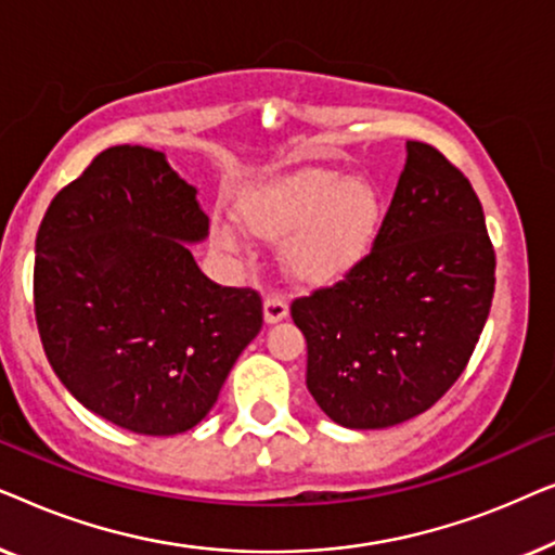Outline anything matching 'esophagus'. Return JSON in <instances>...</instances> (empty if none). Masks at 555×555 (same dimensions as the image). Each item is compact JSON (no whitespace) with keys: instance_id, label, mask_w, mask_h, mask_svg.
<instances>
[{"instance_id":"esophagus-1","label":"esophagus","mask_w":555,"mask_h":555,"mask_svg":"<svg viewBox=\"0 0 555 555\" xmlns=\"http://www.w3.org/2000/svg\"><path fill=\"white\" fill-rule=\"evenodd\" d=\"M264 323L268 325H275L280 321H285L287 318V300L285 298H278V295H270V298H264Z\"/></svg>"}]
</instances>
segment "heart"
<instances>
[{
    "label": "heart",
    "instance_id": "heart-1",
    "mask_svg": "<svg viewBox=\"0 0 555 555\" xmlns=\"http://www.w3.org/2000/svg\"><path fill=\"white\" fill-rule=\"evenodd\" d=\"M237 215L255 237L285 240L280 257L298 283L331 285L369 257L382 227V194L366 177L306 166L249 186ZM215 237L227 253L245 249V234L232 222H219Z\"/></svg>",
    "mask_w": 555,
    "mask_h": 555
}]
</instances>
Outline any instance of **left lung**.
Segmentation results:
<instances>
[{
	"mask_svg": "<svg viewBox=\"0 0 555 555\" xmlns=\"http://www.w3.org/2000/svg\"><path fill=\"white\" fill-rule=\"evenodd\" d=\"M495 291L482 204L437 149L406 143L374 249L325 291L293 302L308 340V391L348 429L427 412L465 371Z\"/></svg>",
	"mask_w": 555,
	"mask_h": 555,
	"instance_id": "left-lung-1",
	"label": "left lung"
}]
</instances>
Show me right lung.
I'll use <instances>...</instances> for the list:
<instances>
[{"label": "right lung", "instance_id": "1", "mask_svg": "<svg viewBox=\"0 0 555 555\" xmlns=\"http://www.w3.org/2000/svg\"><path fill=\"white\" fill-rule=\"evenodd\" d=\"M162 151L113 146L50 202L35 242V315L48 361L90 412L171 437L215 406L262 328L255 291L204 275L209 217Z\"/></svg>", "mask_w": 555, "mask_h": 555}]
</instances>
